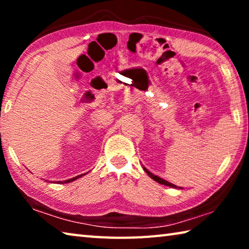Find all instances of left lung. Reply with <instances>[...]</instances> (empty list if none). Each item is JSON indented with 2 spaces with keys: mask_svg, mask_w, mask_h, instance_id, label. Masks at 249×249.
<instances>
[{
  "mask_svg": "<svg viewBox=\"0 0 249 249\" xmlns=\"http://www.w3.org/2000/svg\"><path fill=\"white\" fill-rule=\"evenodd\" d=\"M142 169L145 170V172L147 175H148L151 179L153 180H155V181H157L158 183H160V184H163V185H167V187H171V188H176V189H182L181 187H177L176 184H174V183H170V182H168L167 180H165V179H162V178H160V177H158V176H156V175H154V174H151V172L148 170V169H146V168L142 166Z\"/></svg>",
  "mask_w": 249,
  "mask_h": 249,
  "instance_id": "left-lung-1",
  "label": "left lung"
}]
</instances>
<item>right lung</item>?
Wrapping results in <instances>:
<instances>
[{
    "label": "right lung",
    "mask_w": 249,
    "mask_h": 249,
    "mask_svg": "<svg viewBox=\"0 0 249 249\" xmlns=\"http://www.w3.org/2000/svg\"><path fill=\"white\" fill-rule=\"evenodd\" d=\"M87 174H88V172H87ZM87 174L79 175V176H77V177H73V178L68 179V180H64V181H56V182H57V183H69V182H72V181L77 180V179H79V178H81V177H83L84 175H87ZM46 181H48V180H46Z\"/></svg>",
    "instance_id": "obj_1"
}]
</instances>
